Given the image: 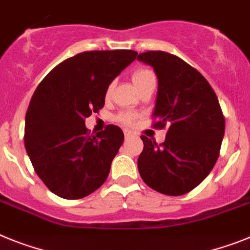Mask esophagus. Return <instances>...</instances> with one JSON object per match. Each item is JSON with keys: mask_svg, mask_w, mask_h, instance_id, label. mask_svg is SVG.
I'll return each instance as SVG.
<instances>
[{"mask_svg": "<svg viewBox=\"0 0 250 250\" xmlns=\"http://www.w3.org/2000/svg\"><path fill=\"white\" fill-rule=\"evenodd\" d=\"M132 136H134L133 132L129 131V129H125V138H129V137H132Z\"/></svg>", "mask_w": 250, "mask_h": 250, "instance_id": "1", "label": "esophagus"}]
</instances>
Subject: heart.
<instances>
[{
	"instance_id": "b5f03b06",
	"label": "heart",
	"mask_w": 250,
	"mask_h": 250,
	"mask_svg": "<svg viewBox=\"0 0 250 250\" xmlns=\"http://www.w3.org/2000/svg\"><path fill=\"white\" fill-rule=\"evenodd\" d=\"M132 82L136 85V88L140 89L142 86L147 85L149 83H156V77L155 73L148 68H145V66H140V68H136L133 71H132ZM110 90H112V85L108 86L107 89V95L110 94ZM136 114L129 112L121 113L117 119L118 122L123 123V125H132L136 121Z\"/></svg>"
}]
</instances>
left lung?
Instances as JSON below:
<instances>
[{"instance_id":"1","label":"left lung","mask_w":250,"mask_h":250,"mask_svg":"<svg viewBox=\"0 0 250 250\" xmlns=\"http://www.w3.org/2000/svg\"><path fill=\"white\" fill-rule=\"evenodd\" d=\"M137 59L152 66L158 79L153 127H167L161 145L141 136L138 171L145 184L161 194H188L219 157L225 119L218 97L208 80L179 56L147 51Z\"/></svg>"}]
</instances>
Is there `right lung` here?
<instances>
[{
    "instance_id": "obj_1",
    "label": "right lung",
    "mask_w": 250,
    "mask_h": 250,
    "mask_svg": "<svg viewBox=\"0 0 250 250\" xmlns=\"http://www.w3.org/2000/svg\"><path fill=\"white\" fill-rule=\"evenodd\" d=\"M137 58L133 50L84 51L41 80L25 118V147L46 188L69 200L101 188L125 134L109 125L89 136L85 118L104 107L114 78Z\"/></svg>"
}]
</instances>
